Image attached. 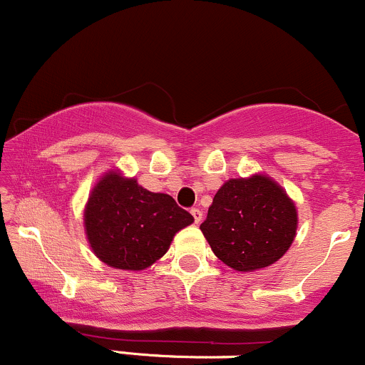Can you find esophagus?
<instances>
[{
	"instance_id": "34e87169",
	"label": "esophagus",
	"mask_w": 365,
	"mask_h": 365,
	"mask_svg": "<svg viewBox=\"0 0 365 365\" xmlns=\"http://www.w3.org/2000/svg\"><path fill=\"white\" fill-rule=\"evenodd\" d=\"M191 215H193V219H195V225H200V222H202V215H203V212L198 209V207H195V209H191Z\"/></svg>"
}]
</instances>
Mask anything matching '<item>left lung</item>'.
<instances>
[{
  "label": "left lung",
  "mask_w": 365,
  "mask_h": 365,
  "mask_svg": "<svg viewBox=\"0 0 365 365\" xmlns=\"http://www.w3.org/2000/svg\"><path fill=\"white\" fill-rule=\"evenodd\" d=\"M200 230L226 266L256 272L277 262L292 245L297 209L275 179L252 174L219 187Z\"/></svg>",
  "instance_id": "left-lung-1"
}]
</instances>
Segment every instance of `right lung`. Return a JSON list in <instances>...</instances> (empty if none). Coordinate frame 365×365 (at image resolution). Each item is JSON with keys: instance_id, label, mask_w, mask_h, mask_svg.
<instances>
[{"instance_id": "add662e5", "label": "right lung", "mask_w": 365, "mask_h": 365, "mask_svg": "<svg viewBox=\"0 0 365 365\" xmlns=\"http://www.w3.org/2000/svg\"><path fill=\"white\" fill-rule=\"evenodd\" d=\"M193 221L170 195L148 191L120 168L101 175L83 210L92 252L104 264L125 272L150 268L167 252L175 233Z\"/></svg>"}]
</instances>
